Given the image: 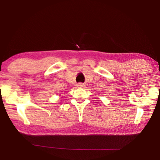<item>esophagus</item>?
<instances>
[{
    "label": "esophagus",
    "instance_id": "1",
    "mask_svg": "<svg viewBox=\"0 0 160 160\" xmlns=\"http://www.w3.org/2000/svg\"><path fill=\"white\" fill-rule=\"evenodd\" d=\"M77 86L78 87V88H83V87L85 85H84L83 84H82V83H78Z\"/></svg>",
    "mask_w": 160,
    "mask_h": 160
}]
</instances>
